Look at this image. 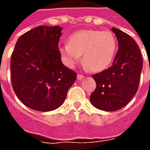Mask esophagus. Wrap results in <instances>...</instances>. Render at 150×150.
I'll return each instance as SVG.
<instances>
[{
  "label": "esophagus",
  "instance_id": "1",
  "mask_svg": "<svg viewBox=\"0 0 150 150\" xmlns=\"http://www.w3.org/2000/svg\"><path fill=\"white\" fill-rule=\"evenodd\" d=\"M83 78H84V76H83V75H77V79H78V80H82V79H83Z\"/></svg>",
  "mask_w": 150,
  "mask_h": 150
}]
</instances>
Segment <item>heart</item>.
Segmentation results:
<instances>
[{"label":"heart","instance_id":"b5f03b06","mask_svg":"<svg viewBox=\"0 0 150 150\" xmlns=\"http://www.w3.org/2000/svg\"><path fill=\"white\" fill-rule=\"evenodd\" d=\"M68 42L59 46V53L65 65L70 68L78 64L83 54L86 68L100 72L110 66L117 50L116 38L108 31H77L70 35Z\"/></svg>","mask_w":150,"mask_h":150}]
</instances>
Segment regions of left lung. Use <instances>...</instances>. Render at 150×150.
<instances>
[{
	"label": "left lung",
	"instance_id": "1",
	"mask_svg": "<svg viewBox=\"0 0 150 150\" xmlns=\"http://www.w3.org/2000/svg\"><path fill=\"white\" fill-rule=\"evenodd\" d=\"M118 41V51L112 65L92 75L96 88L90 96L91 104L100 110L117 111L129 104L137 91L143 61L139 46L129 35L112 29Z\"/></svg>",
	"mask_w": 150,
	"mask_h": 150
}]
</instances>
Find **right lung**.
I'll return each instance as SVG.
<instances>
[{
	"mask_svg": "<svg viewBox=\"0 0 150 150\" xmlns=\"http://www.w3.org/2000/svg\"><path fill=\"white\" fill-rule=\"evenodd\" d=\"M62 28L40 25L22 34L10 62L12 86L26 107L50 112L65 101L76 73L63 65L59 50Z\"/></svg>",
	"mask_w": 150,
	"mask_h": 150,
	"instance_id": "add662e5",
	"label": "right lung"
}]
</instances>
